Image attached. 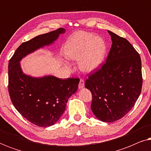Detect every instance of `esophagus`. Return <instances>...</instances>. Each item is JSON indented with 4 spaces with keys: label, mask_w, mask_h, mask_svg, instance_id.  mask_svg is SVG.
<instances>
[{
    "label": "esophagus",
    "mask_w": 151,
    "mask_h": 151,
    "mask_svg": "<svg viewBox=\"0 0 151 151\" xmlns=\"http://www.w3.org/2000/svg\"><path fill=\"white\" fill-rule=\"evenodd\" d=\"M84 86V80L83 79H80L79 85H78V88L80 89V88H83Z\"/></svg>",
    "instance_id": "1"
}]
</instances>
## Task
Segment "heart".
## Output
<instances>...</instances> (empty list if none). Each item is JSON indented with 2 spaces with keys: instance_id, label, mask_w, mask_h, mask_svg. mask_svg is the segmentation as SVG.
<instances>
[{
  "instance_id": "heart-1",
  "label": "heart",
  "mask_w": 151,
  "mask_h": 151,
  "mask_svg": "<svg viewBox=\"0 0 151 151\" xmlns=\"http://www.w3.org/2000/svg\"><path fill=\"white\" fill-rule=\"evenodd\" d=\"M65 53L69 59L79 60V67L85 73H94L104 61L106 46L102 39L91 33L78 32L67 41Z\"/></svg>"
}]
</instances>
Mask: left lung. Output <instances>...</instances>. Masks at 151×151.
<instances>
[{
    "label": "left lung",
    "instance_id": "obj_1",
    "mask_svg": "<svg viewBox=\"0 0 151 151\" xmlns=\"http://www.w3.org/2000/svg\"><path fill=\"white\" fill-rule=\"evenodd\" d=\"M108 32L112 45L106 63L89 76L84 86L92 93L93 114L101 121L113 122L131 110L141 93L142 62L127 39Z\"/></svg>",
    "mask_w": 151,
    "mask_h": 151
}]
</instances>
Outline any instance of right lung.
Segmentation results:
<instances>
[{
	"mask_svg": "<svg viewBox=\"0 0 151 151\" xmlns=\"http://www.w3.org/2000/svg\"><path fill=\"white\" fill-rule=\"evenodd\" d=\"M65 33V29L59 28L22 43L9 62L8 88L12 104L24 118L38 127H50L58 121L68 99L77 91L80 79L32 77L23 73L20 62L35 51L53 44Z\"/></svg>",
	"mask_w": 151,
	"mask_h": 151,
	"instance_id": "right-lung-1",
	"label": "right lung"
}]
</instances>
